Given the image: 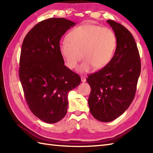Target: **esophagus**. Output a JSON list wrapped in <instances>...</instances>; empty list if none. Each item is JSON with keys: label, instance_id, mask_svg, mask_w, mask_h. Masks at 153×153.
I'll return each mask as SVG.
<instances>
[{"label": "esophagus", "instance_id": "obj_1", "mask_svg": "<svg viewBox=\"0 0 153 153\" xmlns=\"http://www.w3.org/2000/svg\"><path fill=\"white\" fill-rule=\"evenodd\" d=\"M81 80H82V82H86V78L85 77L82 76V77H81Z\"/></svg>", "mask_w": 153, "mask_h": 153}]
</instances>
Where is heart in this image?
Returning <instances> with one entry per match:
<instances>
[{"instance_id": "b5f03b06", "label": "heart", "mask_w": 153, "mask_h": 153, "mask_svg": "<svg viewBox=\"0 0 153 153\" xmlns=\"http://www.w3.org/2000/svg\"><path fill=\"white\" fill-rule=\"evenodd\" d=\"M66 42L60 45L59 51L65 64L74 69L84 58L77 71L87 73L92 69L100 70L112 60L117 47L114 32L107 27L83 24L74 27L65 37Z\"/></svg>"}]
</instances>
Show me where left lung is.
Instances as JSON below:
<instances>
[{"label": "left lung", "instance_id": "left-lung-1", "mask_svg": "<svg viewBox=\"0 0 153 153\" xmlns=\"http://www.w3.org/2000/svg\"><path fill=\"white\" fill-rule=\"evenodd\" d=\"M116 35L117 47L112 60L87 82L91 88L88 99L94 118L108 122L121 116L131 105L141 73V60L135 39L123 25L108 19Z\"/></svg>", "mask_w": 153, "mask_h": 153}]
</instances>
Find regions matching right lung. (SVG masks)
I'll return each mask as SVG.
<instances>
[{
    "label": "right lung",
    "mask_w": 153,
    "mask_h": 153,
    "mask_svg": "<svg viewBox=\"0 0 153 153\" xmlns=\"http://www.w3.org/2000/svg\"><path fill=\"white\" fill-rule=\"evenodd\" d=\"M76 23L53 18L38 23L23 41L19 77L25 100L33 114L48 123L59 122L66 114L68 95L81 78L64 65L60 40Z\"/></svg>",
    "instance_id": "obj_1"
}]
</instances>
